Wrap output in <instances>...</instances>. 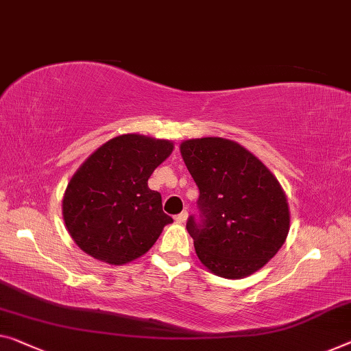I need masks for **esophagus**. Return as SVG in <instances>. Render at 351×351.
Returning a JSON list of instances; mask_svg holds the SVG:
<instances>
[{
  "instance_id": "esophagus-1",
  "label": "esophagus",
  "mask_w": 351,
  "mask_h": 351,
  "mask_svg": "<svg viewBox=\"0 0 351 351\" xmlns=\"http://www.w3.org/2000/svg\"><path fill=\"white\" fill-rule=\"evenodd\" d=\"M186 219H188V212H186V210H183L182 213H179V215H177V217H176V221H177V223H179V224L186 223Z\"/></svg>"
}]
</instances>
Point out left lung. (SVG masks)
Wrapping results in <instances>:
<instances>
[{
	"instance_id": "8db88e82",
	"label": "left lung",
	"mask_w": 351,
	"mask_h": 351,
	"mask_svg": "<svg viewBox=\"0 0 351 351\" xmlns=\"http://www.w3.org/2000/svg\"><path fill=\"white\" fill-rule=\"evenodd\" d=\"M180 154L199 188L202 224L193 217L186 223L199 261L226 279L256 273L281 250L290 229L281 183L230 139H186Z\"/></svg>"
}]
</instances>
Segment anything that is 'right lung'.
<instances>
[{"label": "right lung", "instance_id": "right-lung-1", "mask_svg": "<svg viewBox=\"0 0 351 351\" xmlns=\"http://www.w3.org/2000/svg\"><path fill=\"white\" fill-rule=\"evenodd\" d=\"M174 144L144 134H121L89 155L62 197L70 237L86 254L110 265L144 256L172 218L161 194L147 185Z\"/></svg>", "mask_w": 351, "mask_h": 351}]
</instances>
